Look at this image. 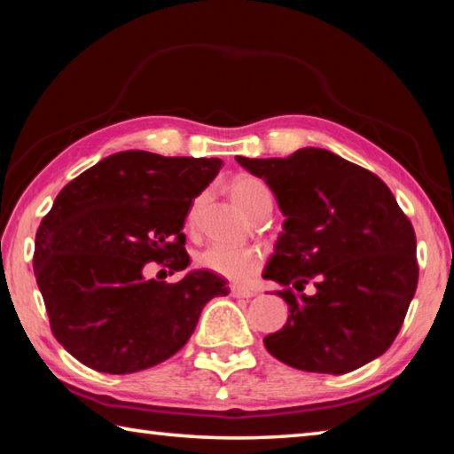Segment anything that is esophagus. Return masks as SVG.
I'll return each mask as SVG.
<instances>
[{"instance_id":"obj_1","label":"esophagus","mask_w":454,"mask_h":454,"mask_svg":"<svg viewBox=\"0 0 454 454\" xmlns=\"http://www.w3.org/2000/svg\"><path fill=\"white\" fill-rule=\"evenodd\" d=\"M230 294H232L234 298H252V296H256V292L252 290V288L232 286V288H230Z\"/></svg>"}]
</instances>
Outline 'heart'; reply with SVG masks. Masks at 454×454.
I'll use <instances>...</instances> for the list:
<instances>
[{
  "mask_svg": "<svg viewBox=\"0 0 454 454\" xmlns=\"http://www.w3.org/2000/svg\"><path fill=\"white\" fill-rule=\"evenodd\" d=\"M230 196H232L234 202L248 216L260 204L266 202V200H272L266 184L254 178V176H240V178H236L230 184ZM198 204L200 198L194 200V204H192L188 212V226H194ZM196 264L204 268V270L222 276V278H228L232 282H246L260 270V266H262V254H260V250L254 248V246L214 244L200 252L196 256Z\"/></svg>",
  "mask_w": 454,
  "mask_h": 454,
  "instance_id": "b5f03b06",
  "label": "heart"
}]
</instances>
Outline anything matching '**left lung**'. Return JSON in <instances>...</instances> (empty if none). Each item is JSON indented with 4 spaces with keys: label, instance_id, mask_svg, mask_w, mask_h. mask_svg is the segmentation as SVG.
<instances>
[{
    "label": "left lung",
    "instance_id": "obj_1",
    "mask_svg": "<svg viewBox=\"0 0 454 454\" xmlns=\"http://www.w3.org/2000/svg\"><path fill=\"white\" fill-rule=\"evenodd\" d=\"M284 214L264 278L290 317L264 338L274 358L306 372L344 374L387 352L419 282L417 236L379 176L322 148L242 158ZM310 279L312 297L294 295Z\"/></svg>",
    "mask_w": 454,
    "mask_h": 454
}]
</instances>
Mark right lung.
<instances>
[{"instance_id": "add662e5", "label": "right lung", "mask_w": 454, "mask_h": 454, "mask_svg": "<svg viewBox=\"0 0 454 454\" xmlns=\"http://www.w3.org/2000/svg\"><path fill=\"white\" fill-rule=\"evenodd\" d=\"M220 158L118 152L59 192L35 234L34 274L53 336L98 372L129 374L176 355L200 312L226 296V280L190 270L180 282L145 280L158 262L190 264L184 220L220 172Z\"/></svg>"}]
</instances>
